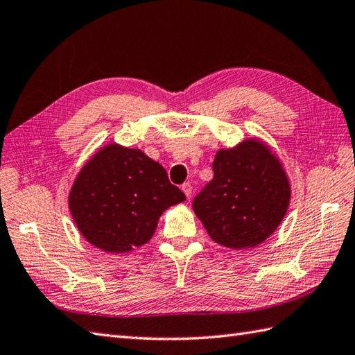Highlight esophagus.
Masks as SVG:
<instances>
[{"mask_svg":"<svg viewBox=\"0 0 355 355\" xmlns=\"http://www.w3.org/2000/svg\"><path fill=\"white\" fill-rule=\"evenodd\" d=\"M181 191L184 192V195L187 196V200H191V196H192V184L191 183H184L183 186H181Z\"/></svg>","mask_w":355,"mask_h":355,"instance_id":"esophagus-1","label":"esophagus"}]
</instances>
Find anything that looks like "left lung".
Returning a JSON list of instances; mask_svg holds the SVG:
<instances>
[{
	"label": "left lung",
	"mask_w": 355,
	"mask_h": 355,
	"mask_svg": "<svg viewBox=\"0 0 355 355\" xmlns=\"http://www.w3.org/2000/svg\"><path fill=\"white\" fill-rule=\"evenodd\" d=\"M213 180L193 198V210L216 243L257 246L282 224L291 201L282 163L257 139L218 151Z\"/></svg>",
	"instance_id": "1"
}]
</instances>
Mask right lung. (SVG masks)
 <instances>
[{
	"label": "right lung",
	"instance_id": "1",
	"mask_svg": "<svg viewBox=\"0 0 355 355\" xmlns=\"http://www.w3.org/2000/svg\"><path fill=\"white\" fill-rule=\"evenodd\" d=\"M186 195L140 150L110 144L73 181L69 210L86 241L107 252H128L153 237L162 213Z\"/></svg>",
	"mask_w": 355,
	"mask_h": 355
}]
</instances>
